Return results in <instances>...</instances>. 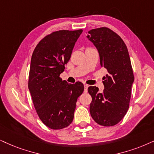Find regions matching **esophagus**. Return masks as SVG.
<instances>
[{
  "label": "esophagus",
  "mask_w": 154,
  "mask_h": 154,
  "mask_svg": "<svg viewBox=\"0 0 154 154\" xmlns=\"http://www.w3.org/2000/svg\"><path fill=\"white\" fill-rule=\"evenodd\" d=\"M88 87H89L88 85H86V84H85V85H84V87H85V92H87V89H88Z\"/></svg>",
  "instance_id": "obj_1"
}]
</instances>
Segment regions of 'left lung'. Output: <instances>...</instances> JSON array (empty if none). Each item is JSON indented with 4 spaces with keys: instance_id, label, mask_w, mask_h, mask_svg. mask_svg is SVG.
Here are the masks:
<instances>
[{
    "instance_id": "obj_1",
    "label": "left lung",
    "mask_w": 154,
    "mask_h": 154,
    "mask_svg": "<svg viewBox=\"0 0 154 154\" xmlns=\"http://www.w3.org/2000/svg\"><path fill=\"white\" fill-rule=\"evenodd\" d=\"M87 37L98 50L101 67L108 74L104 77V92L95 86L88 87L91 102L89 112L93 119L104 126H112L124 117L129 107L134 80L127 47L121 37L111 29H92Z\"/></svg>"
}]
</instances>
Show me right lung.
<instances>
[{"instance_id":"1","label":"right lung","mask_w":154,"mask_h":154,"mask_svg":"<svg viewBox=\"0 0 154 154\" xmlns=\"http://www.w3.org/2000/svg\"><path fill=\"white\" fill-rule=\"evenodd\" d=\"M82 30H58L42 38L31 57L28 88L36 112L45 125L62 129L72 122L80 82L68 84L60 78Z\"/></svg>"}]
</instances>
